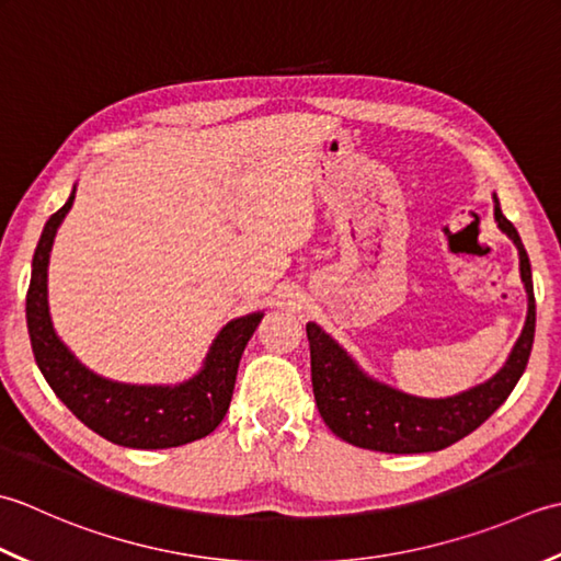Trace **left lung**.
Instances as JSON below:
<instances>
[{"label": "left lung", "mask_w": 561, "mask_h": 561, "mask_svg": "<svg viewBox=\"0 0 561 561\" xmlns=\"http://www.w3.org/2000/svg\"><path fill=\"white\" fill-rule=\"evenodd\" d=\"M494 203V217L501 232H506L518 249L520 278L528 293V317L504 368L486 382L455 397H414L365 375L327 331L310 322L307 341H310L314 402L324 424L339 438L377 453H436L482 426L518 385L535 339L533 273L518 230L501 213L496 196Z\"/></svg>", "instance_id": "8db88e82"}]
</instances>
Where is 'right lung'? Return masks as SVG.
<instances>
[{
    "instance_id": "1",
    "label": "right lung",
    "mask_w": 561,
    "mask_h": 561,
    "mask_svg": "<svg viewBox=\"0 0 561 561\" xmlns=\"http://www.w3.org/2000/svg\"><path fill=\"white\" fill-rule=\"evenodd\" d=\"M72 201L75 191L45 222L26 293L31 348L45 382L84 426L123 448L159 450L205 438L230 409L239 358L264 314L251 312L225 324L201 373L181 385H123L91 373L57 339L48 314V259Z\"/></svg>"
}]
</instances>
